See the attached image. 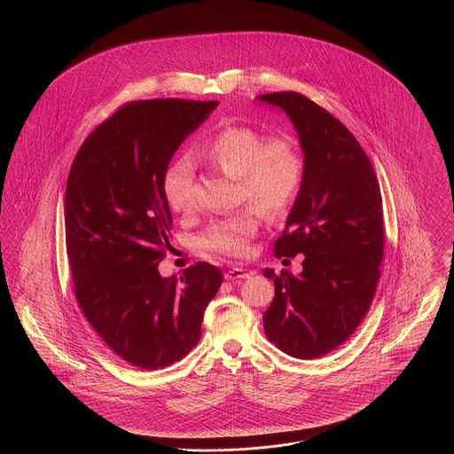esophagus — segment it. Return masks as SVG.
I'll list each match as a JSON object with an SVG mask.
<instances>
[{"mask_svg": "<svg viewBox=\"0 0 454 454\" xmlns=\"http://www.w3.org/2000/svg\"><path fill=\"white\" fill-rule=\"evenodd\" d=\"M224 278H226L228 281H241V279H247V278H248V272H247L245 269H241V267H231V269L224 274Z\"/></svg>", "mask_w": 454, "mask_h": 454, "instance_id": "1", "label": "esophagus"}]
</instances>
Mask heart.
Segmentation results:
<instances>
[{"instance_id": "heart-1", "label": "heart", "mask_w": 454, "mask_h": 454, "mask_svg": "<svg viewBox=\"0 0 454 454\" xmlns=\"http://www.w3.org/2000/svg\"><path fill=\"white\" fill-rule=\"evenodd\" d=\"M195 154L219 172L238 178L241 194L265 216H282L296 199L302 178V161L287 137L265 139L247 126H226L207 136ZM165 197L173 211L189 213L194 207L191 194V163L175 161L163 180ZM259 215L254 209L211 223L199 237L207 252L245 255L259 231Z\"/></svg>"}]
</instances>
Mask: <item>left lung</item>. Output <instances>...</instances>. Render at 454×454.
Masks as SVG:
<instances>
[{
  "mask_svg": "<svg viewBox=\"0 0 454 454\" xmlns=\"http://www.w3.org/2000/svg\"><path fill=\"white\" fill-rule=\"evenodd\" d=\"M300 136L301 185L276 257L302 255L298 276L263 269L276 296L263 313L270 342L317 359L346 342L366 317L383 259L381 192L366 153L346 126L296 91L259 95Z\"/></svg>",
  "mask_w": 454,
  "mask_h": 454,
  "instance_id": "left-lung-1",
  "label": "left lung"
}]
</instances>
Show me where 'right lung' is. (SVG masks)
Wrapping results in <instances>:
<instances>
[{"label": "right lung", "mask_w": 454, "mask_h": 454, "mask_svg": "<svg viewBox=\"0 0 454 454\" xmlns=\"http://www.w3.org/2000/svg\"><path fill=\"white\" fill-rule=\"evenodd\" d=\"M219 102H130L93 130L71 165L66 250L88 324L117 356L141 369L170 366L200 339L223 274L197 262L180 279L158 265L170 245L163 180L178 146Z\"/></svg>", "instance_id": "right-lung-1"}]
</instances>
